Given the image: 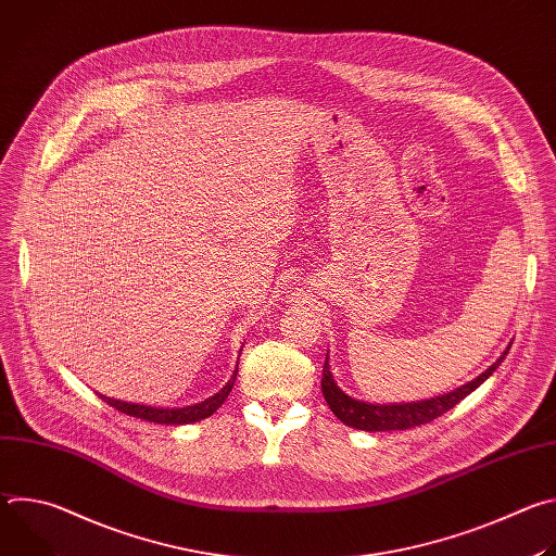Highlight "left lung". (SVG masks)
Wrapping results in <instances>:
<instances>
[{"label": "left lung", "instance_id": "left-lung-1", "mask_svg": "<svg viewBox=\"0 0 556 556\" xmlns=\"http://www.w3.org/2000/svg\"><path fill=\"white\" fill-rule=\"evenodd\" d=\"M510 345L506 348V352L475 380L444 393V395H435L431 401H418V403H403V405H371V403H363L348 395L332 378L330 371V363L326 358L324 363V378H321V391L326 395V403L330 405L332 414L348 427L352 429H361V431H403V429H412V427H420L427 425L435 418H440L442 414H446L448 409H453L459 401H464L470 391L478 389L497 367L500 363L506 358Z\"/></svg>", "mask_w": 556, "mask_h": 556}]
</instances>
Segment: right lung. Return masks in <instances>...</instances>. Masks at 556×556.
Listing matches in <instances>:
<instances>
[{
    "mask_svg": "<svg viewBox=\"0 0 556 556\" xmlns=\"http://www.w3.org/2000/svg\"><path fill=\"white\" fill-rule=\"evenodd\" d=\"M235 378H237V369L232 371L230 380L215 395H211V399H206L204 403H198L193 407H180V409H163V407H144V405H136V403H123V401L108 399V395H101V393H99V399H103L110 407L118 409L121 414H127V416H134V418L147 420V422L189 425V422H198V420L208 418L211 414H215L222 407V403L228 399V393L235 384Z\"/></svg>",
    "mask_w": 556,
    "mask_h": 556,
    "instance_id": "right-lung-1",
    "label": "right lung"
}]
</instances>
